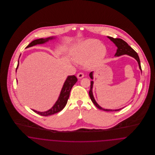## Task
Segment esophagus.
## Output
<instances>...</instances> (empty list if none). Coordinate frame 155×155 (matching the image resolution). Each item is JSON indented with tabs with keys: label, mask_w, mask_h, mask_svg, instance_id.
<instances>
[{
	"label": "esophagus",
	"mask_w": 155,
	"mask_h": 155,
	"mask_svg": "<svg viewBox=\"0 0 155 155\" xmlns=\"http://www.w3.org/2000/svg\"><path fill=\"white\" fill-rule=\"evenodd\" d=\"M77 77L79 79H82V78H83L84 77V74L83 73H79L77 74Z\"/></svg>",
	"instance_id": "34e87169"
}]
</instances>
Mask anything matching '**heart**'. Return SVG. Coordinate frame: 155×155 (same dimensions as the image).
I'll list each match as a JSON object with an SVG mask.
<instances>
[{
	"label": "heart",
	"mask_w": 155,
	"mask_h": 155,
	"mask_svg": "<svg viewBox=\"0 0 155 155\" xmlns=\"http://www.w3.org/2000/svg\"><path fill=\"white\" fill-rule=\"evenodd\" d=\"M106 50L100 42L96 39H88L76 45L71 51V58L77 63L88 61L87 65L101 61L105 56Z\"/></svg>",
	"instance_id": "1"
}]
</instances>
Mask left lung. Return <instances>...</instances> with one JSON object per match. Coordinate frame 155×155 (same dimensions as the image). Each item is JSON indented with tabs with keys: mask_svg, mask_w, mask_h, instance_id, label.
Listing matches in <instances>:
<instances>
[{
	"mask_svg": "<svg viewBox=\"0 0 155 155\" xmlns=\"http://www.w3.org/2000/svg\"><path fill=\"white\" fill-rule=\"evenodd\" d=\"M107 38L109 39H110L111 41L113 42L114 44V45L117 46V48L116 52L114 56L115 57H119V56H121V55H130V56L134 58H135L137 60V61L138 62V66H139V68H140V70L141 71V67L140 61L139 57H138L137 53L133 49V48L130 45H128V44L125 41H123L121 39H119V38H111V37H110V36H107ZM89 76H90L91 79H93V71H91L89 73ZM93 84H94V82L92 81H91V88H90L89 92V97L91 98V101H92V103L94 104V105L97 108H98L100 110H103L106 111H119L124 108L123 107V108H121V109H116V110L105 109L102 108L100 106H99L98 104V103L96 102V101H95V98L94 97L93 92H92Z\"/></svg>",
	"mask_w": 155,
	"mask_h": 155,
	"instance_id": "8db88e82",
	"label": "left lung"
}]
</instances>
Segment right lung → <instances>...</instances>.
Here are the masks:
<instances>
[{
    "label": "right lung",
    "mask_w": 155,
    "mask_h": 155,
    "mask_svg": "<svg viewBox=\"0 0 155 155\" xmlns=\"http://www.w3.org/2000/svg\"><path fill=\"white\" fill-rule=\"evenodd\" d=\"M55 38H56L55 37L52 36V37H49V38H47L45 39L41 38V39L34 40L30 44H28V45L27 46L26 48L35 46L36 45L44 44L48 42V41L53 40ZM19 58H20V57H19ZM18 65H17V68H16V71H17V70L19 66V60L18 61ZM77 81H78V79L74 75L68 76L67 78L66 81L64 82V84L63 86V88L61 89L60 94L59 95V97H58L57 101L55 102V103L52 107L51 109H49L48 110L45 111H38L35 110H33V111H34L35 113L39 114V115L47 116L54 114L55 113H57L62 110L66 105L68 99L69 98L70 92L71 89L72 88L73 86L76 83Z\"/></svg>",
    "instance_id": "obj_1"
}]
</instances>
